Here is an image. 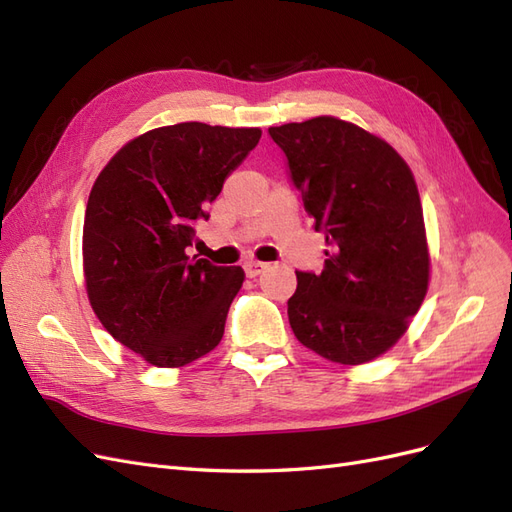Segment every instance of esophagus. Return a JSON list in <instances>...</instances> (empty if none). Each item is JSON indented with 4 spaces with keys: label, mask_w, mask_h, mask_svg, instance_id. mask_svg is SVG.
Here are the masks:
<instances>
[{
    "label": "esophagus",
    "mask_w": 512,
    "mask_h": 512,
    "mask_svg": "<svg viewBox=\"0 0 512 512\" xmlns=\"http://www.w3.org/2000/svg\"><path fill=\"white\" fill-rule=\"evenodd\" d=\"M268 268V264H264V261H246L244 264V272H246V276L248 279H255V276H259L261 272H264Z\"/></svg>",
    "instance_id": "1"
}]
</instances>
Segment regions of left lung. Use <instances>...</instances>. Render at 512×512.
<instances>
[{
	"instance_id": "1",
	"label": "left lung",
	"mask_w": 512,
	"mask_h": 512,
	"mask_svg": "<svg viewBox=\"0 0 512 512\" xmlns=\"http://www.w3.org/2000/svg\"><path fill=\"white\" fill-rule=\"evenodd\" d=\"M268 133L330 246L321 274L296 272V294L287 300L291 330L304 347L339 364L382 356L403 337L429 287L412 169L384 139L332 115Z\"/></svg>"
}]
</instances>
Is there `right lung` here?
<instances>
[{
    "label": "right lung",
    "mask_w": 512,
    "mask_h": 512,
    "mask_svg": "<svg viewBox=\"0 0 512 512\" xmlns=\"http://www.w3.org/2000/svg\"><path fill=\"white\" fill-rule=\"evenodd\" d=\"M259 128L182 122L128 141L96 178L83 223L85 289L100 324L154 367L221 343L240 266L188 257L195 221L259 143Z\"/></svg>",
    "instance_id": "1"
}]
</instances>
